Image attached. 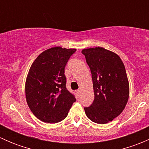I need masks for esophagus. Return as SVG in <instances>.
<instances>
[{"instance_id":"obj_1","label":"esophagus","mask_w":149,"mask_h":149,"mask_svg":"<svg viewBox=\"0 0 149 149\" xmlns=\"http://www.w3.org/2000/svg\"><path fill=\"white\" fill-rule=\"evenodd\" d=\"M76 94H78V96H79V95H80V94H81V90L80 89H78L77 91H76Z\"/></svg>"}]
</instances>
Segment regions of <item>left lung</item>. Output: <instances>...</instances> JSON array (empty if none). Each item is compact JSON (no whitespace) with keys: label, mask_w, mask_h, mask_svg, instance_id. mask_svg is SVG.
<instances>
[{"label":"left lung","mask_w":149,"mask_h":149,"mask_svg":"<svg viewBox=\"0 0 149 149\" xmlns=\"http://www.w3.org/2000/svg\"><path fill=\"white\" fill-rule=\"evenodd\" d=\"M82 54L92 76L94 100L84 107L87 118L106 124L120 115L129 98V83L124 64L115 52L101 47L84 49Z\"/></svg>","instance_id":"1"}]
</instances>
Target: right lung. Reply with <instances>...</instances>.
<instances>
[{
    "instance_id": "1",
    "label": "right lung",
    "mask_w": 149,
    "mask_h": 149,
    "mask_svg": "<svg viewBox=\"0 0 149 149\" xmlns=\"http://www.w3.org/2000/svg\"><path fill=\"white\" fill-rule=\"evenodd\" d=\"M76 49L54 47L42 52L30 67L25 84L27 104L45 123H56L67 117L76 102L66 88L65 67Z\"/></svg>"
}]
</instances>
